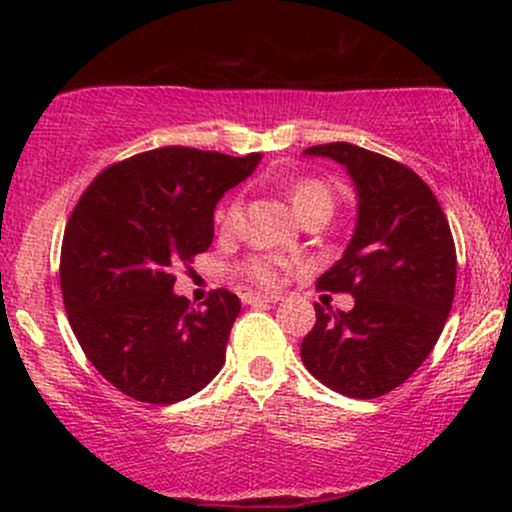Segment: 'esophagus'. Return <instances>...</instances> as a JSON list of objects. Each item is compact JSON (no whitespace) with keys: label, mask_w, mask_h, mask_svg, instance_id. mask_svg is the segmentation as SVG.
<instances>
[{"label":"esophagus","mask_w":512,"mask_h":512,"mask_svg":"<svg viewBox=\"0 0 512 512\" xmlns=\"http://www.w3.org/2000/svg\"><path fill=\"white\" fill-rule=\"evenodd\" d=\"M279 293H243V303L255 305V303H279Z\"/></svg>","instance_id":"34e87169"}]
</instances>
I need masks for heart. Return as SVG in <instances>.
<instances>
[{
    "mask_svg": "<svg viewBox=\"0 0 512 512\" xmlns=\"http://www.w3.org/2000/svg\"><path fill=\"white\" fill-rule=\"evenodd\" d=\"M286 195H289L291 207L298 216H301V221L305 216L315 214V211L334 209L332 187L320 178H296L286 182ZM240 211H243L240 199H231V202L223 204L219 214H216V221H219L223 231H236L240 223ZM240 274H243L245 279H250L252 284L272 286L276 281V262L269 260V257H250V260L240 264Z\"/></svg>",
    "mask_w": 512,
    "mask_h": 512,
    "instance_id": "b5f03b06",
    "label": "heart"
}]
</instances>
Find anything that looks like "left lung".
<instances>
[{
	"label": "left lung",
	"instance_id": "left-lung-1",
	"mask_svg": "<svg viewBox=\"0 0 512 512\" xmlns=\"http://www.w3.org/2000/svg\"><path fill=\"white\" fill-rule=\"evenodd\" d=\"M305 154L342 163L356 185L358 216L342 260L317 279V289L351 293L354 308L315 303L301 358L339 395H387L426 361L450 315L457 255L448 219L404 163L346 142Z\"/></svg>",
	"mask_w": 512,
	"mask_h": 512
}]
</instances>
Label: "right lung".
<instances>
[{"label": "right lung", "mask_w": 512, "mask_h": 512, "mask_svg": "<svg viewBox=\"0 0 512 512\" xmlns=\"http://www.w3.org/2000/svg\"><path fill=\"white\" fill-rule=\"evenodd\" d=\"M260 158L163 146L105 168L76 202L60 257L64 308L88 361L127 397L180 402L221 370L238 296L216 289L195 310L173 293V272L209 250L216 202Z\"/></svg>", "instance_id": "add662e5"}]
</instances>
